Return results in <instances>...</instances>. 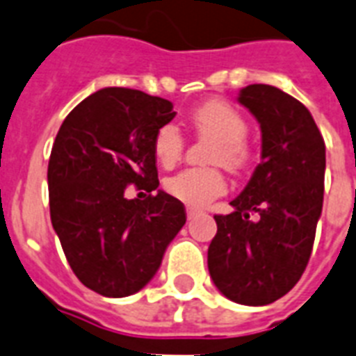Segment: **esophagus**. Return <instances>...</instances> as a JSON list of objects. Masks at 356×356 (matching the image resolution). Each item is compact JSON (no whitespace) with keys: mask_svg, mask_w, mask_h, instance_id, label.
Listing matches in <instances>:
<instances>
[{"mask_svg":"<svg viewBox=\"0 0 356 356\" xmlns=\"http://www.w3.org/2000/svg\"><path fill=\"white\" fill-rule=\"evenodd\" d=\"M199 213V210L197 208H192V207H188L186 208V216H188V221H190V219H193L195 218V216H197Z\"/></svg>","mask_w":356,"mask_h":356,"instance_id":"1","label":"esophagus"}]
</instances>
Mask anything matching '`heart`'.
I'll return each instance as SVG.
<instances>
[{
	"mask_svg": "<svg viewBox=\"0 0 356 356\" xmlns=\"http://www.w3.org/2000/svg\"><path fill=\"white\" fill-rule=\"evenodd\" d=\"M190 126L199 137L212 140L207 161L212 164H223L225 168L238 172L250 163L247 131L248 124L238 109L223 102L210 100L199 106L190 115ZM184 138L177 126L166 124L155 133L153 153L159 164L173 166L183 155ZM170 195L181 199L192 207H204L212 199L227 190V181L218 168H188L166 181Z\"/></svg>",
	"mask_w": 356,
	"mask_h": 356,
	"instance_id": "1",
	"label": "heart"
}]
</instances>
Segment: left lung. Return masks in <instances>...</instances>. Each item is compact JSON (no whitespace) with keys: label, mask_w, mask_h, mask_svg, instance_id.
<instances>
[{"label":"left lung","mask_w":356,"mask_h":356,"mask_svg":"<svg viewBox=\"0 0 356 356\" xmlns=\"http://www.w3.org/2000/svg\"><path fill=\"white\" fill-rule=\"evenodd\" d=\"M238 102L261 128V163L234 212L213 216L208 247L216 287L236 303L267 305L302 278L322 213L325 143L309 109L267 83L239 91Z\"/></svg>","instance_id":"obj_1"}]
</instances>
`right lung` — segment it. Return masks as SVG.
I'll return each mask as SVG.
<instances>
[{
	"label": "right lung",
	"instance_id": "obj_1",
	"mask_svg": "<svg viewBox=\"0 0 356 356\" xmlns=\"http://www.w3.org/2000/svg\"><path fill=\"white\" fill-rule=\"evenodd\" d=\"M175 117L173 104L137 89L104 88L69 113L49 159L54 232L76 278L124 298L146 285L186 223L184 204L158 190L153 138ZM129 184L146 200H126Z\"/></svg>",
	"mask_w": 356,
	"mask_h": 356
}]
</instances>
